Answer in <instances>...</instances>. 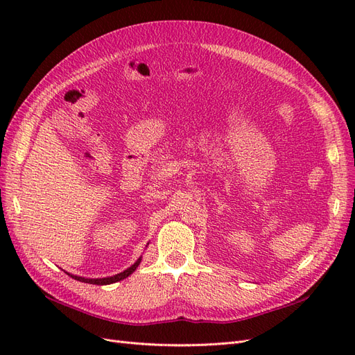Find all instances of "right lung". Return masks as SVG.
I'll list each match as a JSON object with an SVG mask.
<instances>
[{
	"instance_id": "add662e5",
	"label": "right lung",
	"mask_w": 355,
	"mask_h": 355,
	"mask_svg": "<svg viewBox=\"0 0 355 355\" xmlns=\"http://www.w3.org/2000/svg\"><path fill=\"white\" fill-rule=\"evenodd\" d=\"M142 257H139V259L130 266L127 268L125 271L116 274V275H112V277H106V278H84V277H78V275H72L69 274L72 278H75V280L78 282H83V283H89V284H98V286H105V284H112V283H116V282H121L124 280V278H127L128 275H130L132 272H135L136 268L139 266V263H141Z\"/></svg>"
}]
</instances>
